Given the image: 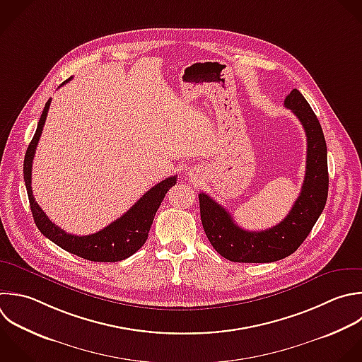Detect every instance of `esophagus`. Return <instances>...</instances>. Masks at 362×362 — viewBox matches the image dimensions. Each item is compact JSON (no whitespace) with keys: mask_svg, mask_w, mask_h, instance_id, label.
Instances as JSON below:
<instances>
[{"mask_svg":"<svg viewBox=\"0 0 362 362\" xmlns=\"http://www.w3.org/2000/svg\"><path fill=\"white\" fill-rule=\"evenodd\" d=\"M189 178H191V180L195 182V178H197V177H195L192 173H189Z\"/></svg>","mask_w":362,"mask_h":362,"instance_id":"esophagus-1","label":"esophagus"}]
</instances>
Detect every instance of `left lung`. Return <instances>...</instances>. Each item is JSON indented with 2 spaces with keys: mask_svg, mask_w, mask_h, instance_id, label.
<instances>
[{
  "mask_svg": "<svg viewBox=\"0 0 362 362\" xmlns=\"http://www.w3.org/2000/svg\"><path fill=\"white\" fill-rule=\"evenodd\" d=\"M284 106L300 120L307 137L305 175L298 198L288 215L266 230H246L235 223L230 214L201 192V221L214 249L230 262L269 263L290 256L308 236L321 215L328 195L327 146L322 129L304 96L293 89Z\"/></svg>",
  "mask_w": 362,
  "mask_h": 362,
  "instance_id": "obj_1",
  "label": "left lung"
}]
</instances>
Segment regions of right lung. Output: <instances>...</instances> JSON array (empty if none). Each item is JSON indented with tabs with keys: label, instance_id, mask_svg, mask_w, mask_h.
<instances>
[{
	"label": "right lung",
	"instance_id": "1",
	"mask_svg": "<svg viewBox=\"0 0 362 362\" xmlns=\"http://www.w3.org/2000/svg\"><path fill=\"white\" fill-rule=\"evenodd\" d=\"M71 79L72 76L66 79L62 85L68 83ZM49 106L51 99L47 102L44 107V112L38 122L37 132L27 148L24 160V180L35 225L38 226L41 233H44L54 243L79 257L92 262H119L127 259L146 243L156 212L160 208L167 191L177 184V175L168 177L158 182L157 185H154L126 214H123L119 219H116L102 230L85 236L66 233L64 229L52 223V221L35 202L31 187L33 160L45 126Z\"/></svg>",
	"mask_w": 362,
	"mask_h": 362
}]
</instances>
